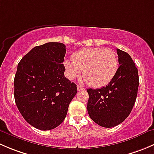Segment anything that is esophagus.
<instances>
[{"label":"esophagus","mask_w":154,"mask_h":154,"mask_svg":"<svg viewBox=\"0 0 154 154\" xmlns=\"http://www.w3.org/2000/svg\"><path fill=\"white\" fill-rule=\"evenodd\" d=\"M77 91H83V90L85 89L83 86H80V85H77Z\"/></svg>","instance_id":"obj_1"}]
</instances>
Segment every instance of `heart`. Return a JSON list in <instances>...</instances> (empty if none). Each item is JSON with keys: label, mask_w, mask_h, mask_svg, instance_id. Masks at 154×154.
<instances>
[{"label": "heart", "mask_w": 154, "mask_h": 154, "mask_svg": "<svg viewBox=\"0 0 154 154\" xmlns=\"http://www.w3.org/2000/svg\"><path fill=\"white\" fill-rule=\"evenodd\" d=\"M66 75L70 80L78 78L83 71L85 80L95 88L108 84L119 68L117 55L110 49L85 48L73 54L72 60L64 62Z\"/></svg>", "instance_id": "1"}]
</instances>
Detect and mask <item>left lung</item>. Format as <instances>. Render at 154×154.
Here are the masks:
<instances>
[{
  "instance_id": "left-lung-1",
  "label": "left lung",
  "mask_w": 154,
  "mask_h": 154,
  "mask_svg": "<svg viewBox=\"0 0 154 154\" xmlns=\"http://www.w3.org/2000/svg\"><path fill=\"white\" fill-rule=\"evenodd\" d=\"M119 67L112 80L98 89L88 88L87 110L90 118L103 127L119 125L128 117L136 100L138 69L127 53L117 49Z\"/></svg>"
}]
</instances>
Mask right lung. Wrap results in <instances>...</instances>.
I'll return each instance as SVG.
<instances>
[{
	"mask_svg": "<svg viewBox=\"0 0 154 154\" xmlns=\"http://www.w3.org/2000/svg\"><path fill=\"white\" fill-rule=\"evenodd\" d=\"M66 45L48 42L33 48L21 60L14 79L15 103L27 123L52 130L64 121L77 92L64 76Z\"/></svg>",
	"mask_w": 154,
	"mask_h": 154,
	"instance_id": "add662e5",
	"label": "right lung"
}]
</instances>
